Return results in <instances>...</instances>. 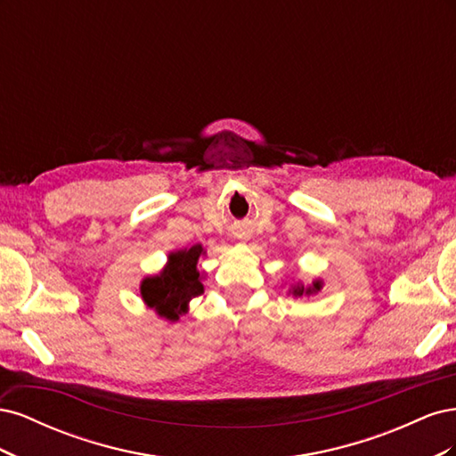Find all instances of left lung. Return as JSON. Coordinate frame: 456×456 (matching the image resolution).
<instances>
[{"label":"left lung","instance_id":"left-lung-1","mask_svg":"<svg viewBox=\"0 0 456 456\" xmlns=\"http://www.w3.org/2000/svg\"><path fill=\"white\" fill-rule=\"evenodd\" d=\"M323 280L322 278H315L310 285H306V283H302L300 280H297V281H291L289 283V287H287V295H291L293 298H308V297H314V295H317L323 289Z\"/></svg>","mask_w":456,"mask_h":456}]
</instances>
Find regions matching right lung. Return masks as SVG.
Wrapping results in <instances>:
<instances>
[{"mask_svg": "<svg viewBox=\"0 0 456 456\" xmlns=\"http://www.w3.org/2000/svg\"><path fill=\"white\" fill-rule=\"evenodd\" d=\"M203 255L205 249L200 243L171 251L165 266L141 281L142 302L161 320L176 323L181 315L188 314L190 300L205 291L201 283L203 273L198 270V262Z\"/></svg>", "mask_w": 456, "mask_h": 456, "instance_id": "obj_1", "label": "right lung"}]
</instances>
